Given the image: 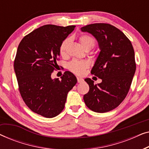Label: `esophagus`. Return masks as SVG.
I'll return each mask as SVG.
<instances>
[{
  "label": "esophagus",
  "mask_w": 149,
  "mask_h": 149,
  "mask_svg": "<svg viewBox=\"0 0 149 149\" xmlns=\"http://www.w3.org/2000/svg\"><path fill=\"white\" fill-rule=\"evenodd\" d=\"M77 82L78 83H82L83 81V79H82V78H81V77H77Z\"/></svg>",
  "instance_id": "obj_1"
}]
</instances>
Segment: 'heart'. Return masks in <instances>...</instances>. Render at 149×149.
Masks as SVG:
<instances>
[{"label": "heart", "instance_id": "heart-1", "mask_svg": "<svg viewBox=\"0 0 149 149\" xmlns=\"http://www.w3.org/2000/svg\"><path fill=\"white\" fill-rule=\"evenodd\" d=\"M79 40L83 47L87 51L91 49L95 46V39L89 34H81ZM70 42V38H66L60 43L59 52L61 56L65 57L67 55V49ZM89 66V63L87 60H72L68 64L69 70L77 75H83Z\"/></svg>", "mask_w": 149, "mask_h": 149}]
</instances>
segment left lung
<instances>
[{
	"label": "left lung",
	"instance_id": "8db88e82",
	"mask_svg": "<svg viewBox=\"0 0 149 149\" xmlns=\"http://www.w3.org/2000/svg\"><path fill=\"white\" fill-rule=\"evenodd\" d=\"M81 30L98 42L100 52L91 73L102 81L96 85L85 79L89 90L83 100L91 111L107 113L123 101L131 87L136 68L133 46L123 32L109 24H89Z\"/></svg>",
	"mask_w": 149,
	"mask_h": 149
}]
</instances>
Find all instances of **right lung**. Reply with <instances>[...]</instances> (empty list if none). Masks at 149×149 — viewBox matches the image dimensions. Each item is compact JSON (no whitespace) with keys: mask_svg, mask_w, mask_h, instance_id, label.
Wrapping results in <instances>:
<instances>
[{"mask_svg":"<svg viewBox=\"0 0 149 149\" xmlns=\"http://www.w3.org/2000/svg\"><path fill=\"white\" fill-rule=\"evenodd\" d=\"M75 26H42L24 36L17 47L14 70L18 87L27 107L47 118L58 115L64 109L68 91L77 83L69 71L59 79L52 74L58 68L59 47Z\"/></svg>","mask_w":149,"mask_h":149,"instance_id":"1","label":"right lung"}]
</instances>
